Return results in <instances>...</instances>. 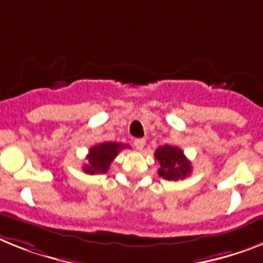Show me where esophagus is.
I'll return each mask as SVG.
<instances>
[{"mask_svg": "<svg viewBox=\"0 0 263 263\" xmlns=\"http://www.w3.org/2000/svg\"><path fill=\"white\" fill-rule=\"evenodd\" d=\"M134 144H135L136 149H139V151H142V149L144 148L145 140H144V139H135V142H134Z\"/></svg>", "mask_w": 263, "mask_h": 263, "instance_id": "obj_1", "label": "esophagus"}]
</instances>
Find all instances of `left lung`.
<instances>
[{
    "label": "left lung",
    "mask_w": 263,
    "mask_h": 263,
    "mask_svg": "<svg viewBox=\"0 0 263 263\" xmlns=\"http://www.w3.org/2000/svg\"><path fill=\"white\" fill-rule=\"evenodd\" d=\"M155 159L160 164L158 174L163 179L179 180L184 179L191 174V163L184 156L182 149L175 145L164 144L158 147L155 151Z\"/></svg>",
    "instance_id": "left-lung-1"
}]
</instances>
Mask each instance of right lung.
<instances>
[{
    "instance_id": "right-lung-1",
    "label": "right lung",
    "mask_w": 263,
    "mask_h": 263,
    "mask_svg": "<svg viewBox=\"0 0 263 263\" xmlns=\"http://www.w3.org/2000/svg\"><path fill=\"white\" fill-rule=\"evenodd\" d=\"M129 148L128 144L105 142L90 147L87 155V164L83 165V171L87 174H105L109 168L114 159L121 149Z\"/></svg>"
}]
</instances>
